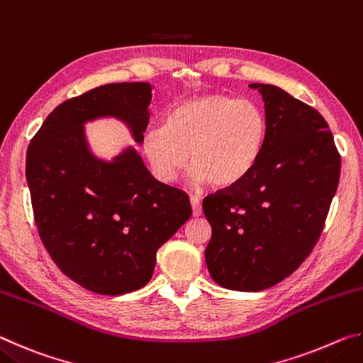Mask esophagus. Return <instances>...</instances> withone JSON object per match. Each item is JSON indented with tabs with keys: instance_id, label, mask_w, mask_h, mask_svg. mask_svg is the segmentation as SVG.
I'll return each instance as SVG.
<instances>
[{
	"instance_id": "34e87169",
	"label": "esophagus",
	"mask_w": 363,
	"mask_h": 363,
	"mask_svg": "<svg viewBox=\"0 0 363 363\" xmlns=\"http://www.w3.org/2000/svg\"><path fill=\"white\" fill-rule=\"evenodd\" d=\"M190 205H192L194 216H201L203 210H201V203H200V200L196 199V196H190Z\"/></svg>"
}]
</instances>
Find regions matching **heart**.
<instances>
[{
  "label": "heart",
  "mask_w": 363,
  "mask_h": 363,
  "mask_svg": "<svg viewBox=\"0 0 363 363\" xmlns=\"http://www.w3.org/2000/svg\"><path fill=\"white\" fill-rule=\"evenodd\" d=\"M269 120L251 101L208 94L177 104L163 128L145 133L143 150L158 179L169 182L189 164L196 186L230 189L253 173L266 150Z\"/></svg>",
  "instance_id": "heart-1"
}]
</instances>
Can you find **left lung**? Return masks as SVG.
<instances>
[{
  "mask_svg": "<svg viewBox=\"0 0 363 363\" xmlns=\"http://www.w3.org/2000/svg\"><path fill=\"white\" fill-rule=\"evenodd\" d=\"M269 120L266 150L247 179L206 196L205 259L213 280L261 291L296 270L320 237L340 182L328 123L279 86L253 83Z\"/></svg>",
  "mask_w": 363,
  "mask_h": 363,
  "instance_id": "obj_1",
  "label": "left lung"
}]
</instances>
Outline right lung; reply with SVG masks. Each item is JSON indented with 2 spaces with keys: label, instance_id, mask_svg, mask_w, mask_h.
Here are the masks:
<instances>
[{
  "label": "right lung",
  "instance_id": "1",
  "mask_svg": "<svg viewBox=\"0 0 363 363\" xmlns=\"http://www.w3.org/2000/svg\"><path fill=\"white\" fill-rule=\"evenodd\" d=\"M153 84L110 83L48 115L27 152L35 223L52 261L99 294L149 284L157 251L192 214L189 196L157 181L136 147L96 155L86 125L115 120L138 145L150 121Z\"/></svg>",
  "mask_w": 363,
  "mask_h": 363
}]
</instances>
